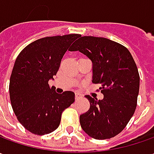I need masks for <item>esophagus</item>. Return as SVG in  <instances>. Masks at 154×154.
Segmentation results:
<instances>
[{"label":"esophagus","instance_id":"34e87169","mask_svg":"<svg viewBox=\"0 0 154 154\" xmlns=\"http://www.w3.org/2000/svg\"><path fill=\"white\" fill-rule=\"evenodd\" d=\"M80 97H81V95H80L78 93L75 94V99H76V100H78V99L80 98Z\"/></svg>","mask_w":154,"mask_h":154}]
</instances>
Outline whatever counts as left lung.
Here are the masks:
<instances>
[{
  "label": "left lung",
  "instance_id": "8db88e82",
  "mask_svg": "<svg viewBox=\"0 0 154 154\" xmlns=\"http://www.w3.org/2000/svg\"><path fill=\"white\" fill-rule=\"evenodd\" d=\"M70 51H79L93 63V83H100L102 100L85 97L90 107L80 115L82 129L96 140L119 135L134 115L140 76L133 57L125 46L103 37L82 36Z\"/></svg>",
  "mask_w": 154,
  "mask_h": 154
}]
</instances>
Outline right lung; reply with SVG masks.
<instances>
[{"instance_id": "obj_1", "label": "right lung", "mask_w": 154, "mask_h": 154, "mask_svg": "<svg viewBox=\"0 0 154 154\" xmlns=\"http://www.w3.org/2000/svg\"><path fill=\"white\" fill-rule=\"evenodd\" d=\"M78 34L48 36L26 46L17 57L10 77L11 105L17 119L32 134H49L62 112L75 100L72 91L57 94L48 80L57 74L68 48Z\"/></svg>"}]
</instances>
